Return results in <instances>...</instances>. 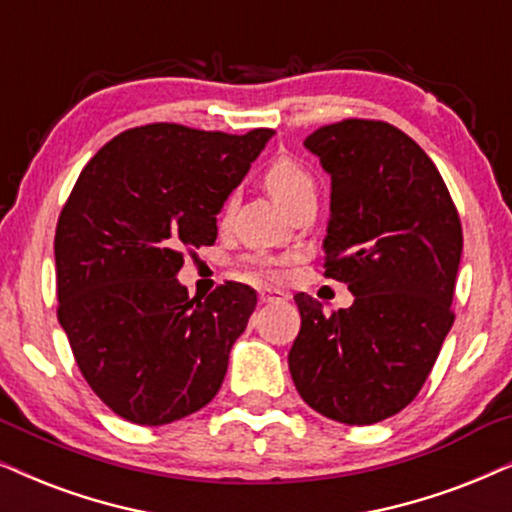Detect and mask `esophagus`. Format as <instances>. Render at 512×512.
Returning <instances> with one entry per match:
<instances>
[{
    "mask_svg": "<svg viewBox=\"0 0 512 512\" xmlns=\"http://www.w3.org/2000/svg\"><path fill=\"white\" fill-rule=\"evenodd\" d=\"M258 301L261 303H280V301H287V294L280 289H270V287H263L258 289Z\"/></svg>",
    "mask_w": 512,
    "mask_h": 512,
    "instance_id": "esophagus-1",
    "label": "esophagus"
}]
</instances>
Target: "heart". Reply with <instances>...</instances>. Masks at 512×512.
Masks as SVG:
<instances>
[{"label": "heart", "instance_id": "b5f03b06", "mask_svg": "<svg viewBox=\"0 0 512 512\" xmlns=\"http://www.w3.org/2000/svg\"><path fill=\"white\" fill-rule=\"evenodd\" d=\"M263 183L265 188L270 190V195L282 204V207L291 209L298 199H303L305 195H313L315 192V181L313 176L305 171L296 159L291 157H275L268 164V169L263 171ZM232 207H235V197H228L225 202L223 214H230ZM249 268L258 272V275H268V277H280V265L282 261L277 258H268V256H251L249 258Z\"/></svg>", "mask_w": 512, "mask_h": 512}]
</instances>
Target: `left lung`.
Here are the masks:
<instances>
[{"instance_id":"left-lung-1","label":"left lung","mask_w":512,"mask_h":512,"mask_svg":"<svg viewBox=\"0 0 512 512\" xmlns=\"http://www.w3.org/2000/svg\"><path fill=\"white\" fill-rule=\"evenodd\" d=\"M303 145L331 176L324 275L355 301L324 315L320 301L294 296L289 371L308 407L369 426L414 400L454 324L459 211L433 159L393 124L345 119Z\"/></svg>"}]
</instances>
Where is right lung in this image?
<instances>
[{"instance_id": "right-lung-1", "label": "right lung", "mask_w": 512, "mask_h": 512, "mask_svg": "<svg viewBox=\"0 0 512 512\" xmlns=\"http://www.w3.org/2000/svg\"><path fill=\"white\" fill-rule=\"evenodd\" d=\"M275 131L148 124L82 169L53 242L58 322L91 390L126 421L164 426L214 400L256 291L204 301L176 280L183 251L216 242V216Z\"/></svg>"}]
</instances>
